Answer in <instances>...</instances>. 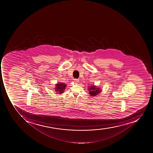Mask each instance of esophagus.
Segmentation results:
<instances>
[{
  "mask_svg": "<svg viewBox=\"0 0 153 153\" xmlns=\"http://www.w3.org/2000/svg\"><path fill=\"white\" fill-rule=\"evenodd\" d=\"M74 82L75 83H78L79 80L78 79H75L74 80Z\"/></svg>",
  "mask_w": 153,
  "mask_h": 153,
  "instance_id": "obj_1",
  "label": "esophagus"
}]
</instances>
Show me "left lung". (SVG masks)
Masks as SVG:
<instances>
[{
    "instance_id": "1",
    "label": "left lung",
    "mask_w": 153,
    "mask_h": 153,
    "mask_svg": "<svg viewBox=\"0 0 153 153\" xmlns=\"http://www.w3.org/2000/svg\"><path fill=\"white\" fill-rule=\"evenodd\" d=\"M89 94L91 96H95L99 94L101 92V90L99 88H97L96 86L93 85L88 87Z\"/></svg>"
}]
</instances>
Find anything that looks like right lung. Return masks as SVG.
Here are the masks:
<instances>
[{"instance_id":"add662e5","label":"right lung","mask_w":153,"mask_h":153,"mask_svg":"<svg viewBox=\"0 0 153 153\" xmlns=\"http://www.w3.org/2000/svg\"><path fill=\"white\" fill-rule=\"evenodd\" d=\"M56 91L57 93L59 94H62L64 90L65 89V87H66V85L65 83H57L56 85Z\"/></svg>"}]
</instances>
